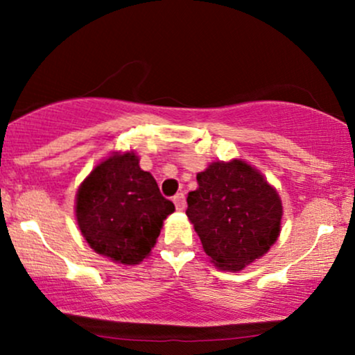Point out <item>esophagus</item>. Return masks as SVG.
<instances>
[{
	"mask_svg": "<svg viewBox=\"0 0 355 355\" xmlns=\"http://www.w3.org/2000/svg\"><path fill=\"white\" fill-rule=\"evenodd\" d=\"M173 203L177 207V210H183L185 209V195L183 193H177L173 197Z\"/></svg>",
	"mask_w": 355,
	"mask_h": 355,
	"instance_id": "1",
	"label": "esophagus"
}]
</instances>
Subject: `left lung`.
I'll return each mask as SVG.
<instances>
[{
	"label": "left lung",
	"instance_id": "obj_1",
	"mask_svg": "<svg viewBox=\"0 0 355 355\" xmlns=\"http://www.w3.org/2000/svg\"><path fill=\"white\" fill-rule=\"evenodd\" d=\"M197 182L187 217L211 262L239 272L267 254L280 234L282 202L263 175L243 160L214 162Z\"/></svg>",
	"mask_w": 355,
	"mask_h": 355
}]
</instances>
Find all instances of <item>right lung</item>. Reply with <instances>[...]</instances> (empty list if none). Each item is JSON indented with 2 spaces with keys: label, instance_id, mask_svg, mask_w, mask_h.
Returning <instances> with one entry per match:
<instances>
[{
  "label": "right lung",
  "instance_id": "right-lung-1",
  "mask_svg": "<svg viewBox=\"0 0 355 355\" xmlns=\"http://www.w3.org/2000/svg\"><path fill=\"white\" fill-rule=\"evenodd\" d=\"M175 205L133 152L110 155L76 193V222L88 245L116 263L135 266L150 255Z\"/></svg>",
  "mask_w": 355,
  "mask_h": 355
}]
</instances>
